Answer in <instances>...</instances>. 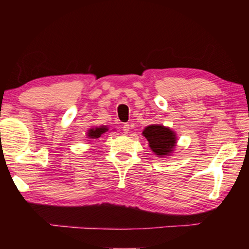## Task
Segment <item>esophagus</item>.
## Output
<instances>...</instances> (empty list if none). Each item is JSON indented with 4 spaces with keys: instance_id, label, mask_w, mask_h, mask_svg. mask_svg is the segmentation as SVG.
Here are the masks:
<instances>
[{
    "instance_id": "esophagus-1",
    "label": "esophagus",
    "mask_w": 249,
    "mask_h": 249,
    "mask_svg": "<svg viewBox=\"0 0 249 249\" xmlns=\"http://www.w3.org/2000/svg\"><path fill=\"white\" fill-rule=\"evenodd\" d=\"M129 127H130L129 124H127V123L124 124V125H123V132H124L125 134H127V133L129 132V129H130Z\"/></svg>"
}]
</instances>
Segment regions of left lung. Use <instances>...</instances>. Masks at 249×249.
I'll return each instance as SVG.
<instances>
[{"label":"left lung","mask_w":249,"mask_h":249,"mask_svg":"<svg viewBox=\"0 0 249 249\" xmlns=\"http://www.w3.org/2000/svg\"><path fill=\"white\" fill-rule=\"evenodd\" d=\"M142 135L148 141L151 150L161 157L170 154L172 148L176 146L175 133L165 126L149 125L144 129Z\"/></svg>","instance_id":"8db88e82"}]
</instances>
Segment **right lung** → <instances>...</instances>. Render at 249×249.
<instances>
[{
	"label": "right lung",
	"instance_id": "add662e5",
	"mask_svg": "<svg viewBox=\"0 0 249 249\" xmlns=\"http://www.w3.org/2000/svg\"><path fill=\"white\" fill-rule=\"evenodd\" d=\"M107 127H104V126H101V127L91 128L89 130V133H88V135H89L90 138H99V137H101V135L107 132Z\"/></svg>",
	"mask_w": 249,
	"mask_h": 249
}]
</instances>
